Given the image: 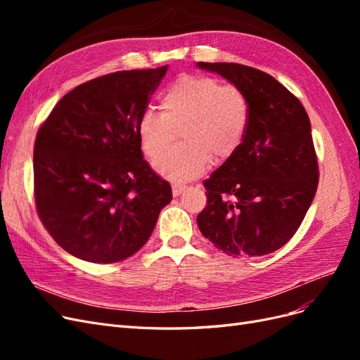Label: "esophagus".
Here are the masks:
<instances>
[{
    "instance_id": "obj_1",
    "label": "esophagus",
    "mask_w": 360,
    "mask_h": 360,
    "mask_svg": "<svg viewBox=\"0 0 360 360\" xmlns=\"http://www.w3.org/2000/svg\"><path fill=\"white\" fill-rule=\"evenodd\" d=\"M184 191H186V186H184V184H177V183L172 184L174 197H179V195H181V192H184Z\"/></svg>"
}]
</instances>
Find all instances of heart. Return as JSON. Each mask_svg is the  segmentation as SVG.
<instances>
[{"mask_svg": "<svg viewBox=\"0 0 360 360\" xmlns=\"http://www.w3.org/2000/svg\"><path fill=\"white\" fill-rule=\"evenodd\" d=\"M160 106L162 112H143L138 135L144 153L156 158L181 130L184 143L153 163L159 176L174 183L200 177L213 159H230L243 143L249 103L234 86L209 76H183L163 93Z\"/></svg>", "mask_w": 360, "mask_h": 360, "instance_id": "1", "label": "heart"}]
</instances>
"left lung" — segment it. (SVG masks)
I'll return each instance as SVG.
<instances>
[{"label":"left lung","instance_id":"1","mask_svg":"<svg viewBox=\"0 0 360 360\" xmlns=\"http://www.w3.org/2000/svg\"><path fill=\"white\" fill-rule=\"evenodd\" d=\"M221 75L249 103V124L236 153L204 181L202 236L226 255L259 257L297 231L319 186L311 122L297 97L274 76L236 63H197Z\"/></svg>","mask_w":360,"mask_h":360}]
</instances>
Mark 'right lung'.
Wrapping results in <instances>:
<instances>
[{
  "mask_svg": "<svg viewBox=\"0 0 360 360\" xmlns=\"http://www.w3.org/2000/svg\"><path fill=\"white\" fill-rule=\"evenodd\" d=\"M168 66L124 70L78 85L56 105L34 144V197L49 234L97 264L136 254L171 186L144 160L138 123Z\"/></svg>",
  "mask_w": 360,
  "mask_h": 360,
  "instance_id": "add662e5",
  "label": "right lung"
}]
</instances>
